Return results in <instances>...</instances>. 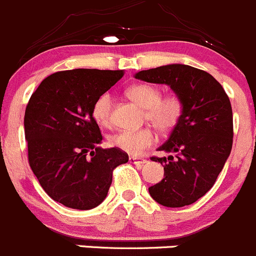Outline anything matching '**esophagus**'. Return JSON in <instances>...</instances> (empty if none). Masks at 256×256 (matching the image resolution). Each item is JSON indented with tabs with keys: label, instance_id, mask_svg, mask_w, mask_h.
Instances as JSON below:
<instances>
[{
	"label": "esophagus",
	"instance_id": "1",
	"mask_svg": "<svg viewBox=\"0 0 256 256\" xmlns=\"http://www.w3.org/2000/svg\"><path fill=\"white\" fill-rule=\"evenodd\" d=\"M130 162L134 164H145L146 160L142 159V158H136V156H130Z\"/></svg>",
	"mask_w": 256,
	"mask_h": 256
}]
</instances>
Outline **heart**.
<instances>
[{"label":"heart","mask_w":256,"mask_h":256,"mask_svg":"<svg viewBox=\"0 0 256 256\" xmlns=\"http://www.w3.org/2000/svg\"><path fill=\"white\" fill-rule=\"evenodd\" d=\"M128 96L145 108V120L160 132H170L178 126L184 114V104L176 93L162 96L156 84L142 83L128 90ZM93 118L101 126H108L112 116V96L104 93L96 100L92 108ZM155 142L154 132L149 128L139 130H121L110 138V144L122 152L139 155Z\"/></svg>","instance_id":"obj_1"}]
</instances>
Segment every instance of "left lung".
I'll list each match as a JSON object with an SVG mask.
<instances>
[{"label": "left lung", "instance_id": "obj_1", "mask_svg": "<svg viewBox=\"0 0 256 256\" xmlns=\"http://www.w3.org/2000/svg\"><path fill=\"white\" fill-rule=\"evenodd\" d=\"M135 78L169 86L184 104L182 120L158 149L174 155L152 158L164 166V178L149 187L150 196L166 207L194 204L211 190L231 152L228 96L211 74L184 64L142 70Z\"/></svg>", "mask_w": 256, "mask_h": 256}]
</instances>
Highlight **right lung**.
Listing matches in <instances>:
<instances>
[{
	"label": "right lung",
	"mask_w": 256,
	"mask_h": 256,
	"mask_svg": "<svg viewBox=\"0 0 256 256\" xmlns=\"http://www.w3.org/2000/svg\"><path fill=\"white\" fill-rule=\"evenodd\" d=\"M124 70L73 69L50 74L30 97L24 126L28 164L50 198L74 210H90L106 198L112 172L128 152L98 146L102 135L93 118L96 100Z\"/></svg>",
	"instance_id": "add662e5"
}]
</instances>
